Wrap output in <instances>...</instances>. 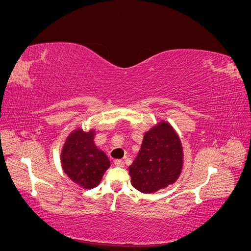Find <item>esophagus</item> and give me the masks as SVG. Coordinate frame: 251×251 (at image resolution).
Here are the masks:
<instances>
[{
	"mask_svg": "<svg viewBox=\"0 0 251 251\" xmlns=\"http://www.w3.org/2000/svg\"><path fill=\"white\" fill-rule=\"evenodd\" d=\"M114 164L118 166V168H124V166H125V162L123 160H115V161H114Z\"/></svg>",
	"mask_w": 251,
	"mask_h": 251,
	"instance_id": "34e87169",
	"label": "esophagus"
}]
</instances>
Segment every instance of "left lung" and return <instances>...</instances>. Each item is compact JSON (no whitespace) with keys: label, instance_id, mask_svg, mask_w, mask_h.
<instances>
[{"label":"left lung","instance_id":"obj_1","mask_svg":"<svg viewBox=\"0 0 251 251\" xmlns=\"http://www.w3.org/2000/svg\"><path fill=\"white\" fill-rule=\"evenodd\" d=\"M183 168V149L168 121H160L144 133L138 156L128 168L132 185L151 194L175 183Z\"/></svg>","mask_w":251,"mask_h":251}]
</instances>
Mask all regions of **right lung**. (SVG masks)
<instances>
[{
	"instance_id": "right-lung-1",
	"label": "right lung",
	"mask_w": 251,
	"mask_h": 251,
	"mask_svg": "<svg viewBox=\"0 0 251 251\" xmlns=\"http://www.w3.org/2000/svg\"><path fill=\"white\" fill-rule=\"evenodd\" d=\"M94 137L95 130L85 132L78 127L68 135L60 153V163L67 176L85 189L100 184L111 165L104 151L96 147Z\"/></svg>"
}]
</instances>
